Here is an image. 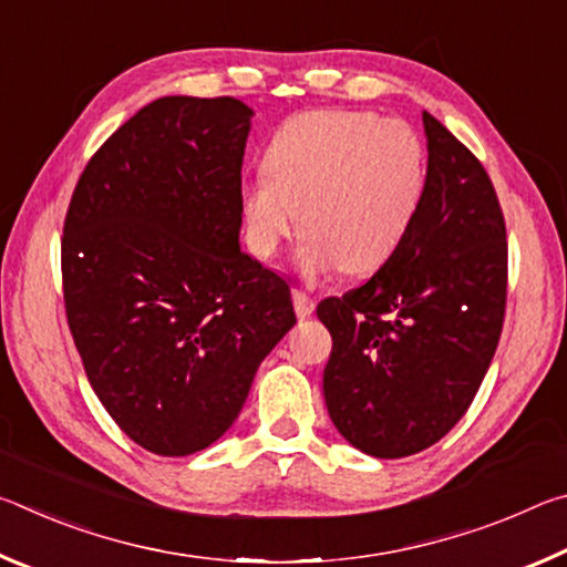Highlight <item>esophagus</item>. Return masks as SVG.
<instances>
[{
  "instance_id": "esophagus-1",
  "label": "esophagus",
  "mask_w": 567,
  "mask_h": 567,
  "mask_svg": "<svg viewBox=\"0 0 567 567\" xmlns=\"http://www.w3.org/2000/svg\"><path fill=\"white\" fill-rule=\"evenodd\" d=\"M292 302L297 318H307V315L315 312V297H310L305 290H292Z\"/></svg>"
}]
</instances>
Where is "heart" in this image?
Masks as SVG:
<instances>
[{
	"mask_svg": "<svg viewBox=\"0 0 567 567\" xmlns=\"http://www.w3.org/2000/svg\"><path fill=\"white\" fill-rule=\"evenodd\" d=\"M265 175L239 187L245 237L272 257L300 229L307 275H370L398 252L427 185L425 142L405 120L360 110L292 114L270 137Z\"/></svg>",
	"mask_w": 567,
	"mask_h": 567,
	"instance_id": "heart-1",
	"label": "heart"
}]
</instances>
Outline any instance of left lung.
Segmentation results:
<instances>
[{"mask_svg": "<svg viewBox=\"0 0 567 567\" xmlns=\"http://www.w3.org/2000/svg\"><path fill=\"white\" fill-rule=\"evenodd\" d=\"M427 185L405 243L368 282L328 297L322 390L340 435L408 457L457 425L503 332L507 239L501 199L473 152L433 114Z\"/></svg>", "mask_w": 567, "mask_h": 567, "instance_id": "obj_1", "label": "left lung"}]
</instances>
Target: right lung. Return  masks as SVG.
Wrapping results in <instances>:
<instances>
[{
  "mask_svg": "<svg viewBox=\"0 0 567 567\" xmlns=\"http://www.w3.org/2000/svg\"><path fill=\"white\" fill-rule=\"evenodd\" d=\"M252 110L162 97L90 157L62 235L66 324L104 410L162 457L213 445L297 322L290 285L239 249Z\"/></svg>",
  "mask_w": 567,
  "mask_h": 567,
  "instance_id": "1",
  "label": "right lung"
}]
</instances>
